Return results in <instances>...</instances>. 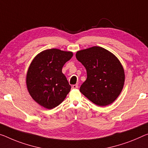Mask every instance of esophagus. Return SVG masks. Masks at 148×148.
Segmentation results:
<instances>
[{
	"instance_id": "1",
	"label": "esophagus",
	"mask_w": 148,
	"mask_h": 148,
	"mask_svg": "<svg viewBox=\"0 0 148 148\" xmlns=\"http://www.w3.org/2000/svg\"><path fill=\"white\" fill-rule=\"evenodd\" d=\"M79 87V86H78V85H73L72 86V88L73 89H77V88Z\"/></svg>"
}]
</instances>
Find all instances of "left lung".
Instances as JSON below:
<instances>
[{
	"instance_id": "left-lung-1",
	"label": "left lung",
	"mask_w": 148,
	"mask_h": 148,
	"mask_svg": "<svg viewBox=\"0 0 148 148\" xmlns=\"http://www.w3.org/2000/svg\"><path fill=\"white\" fill-rule=\"evenodd\" d=\"M76 58L87 70V77L80 91L98 106L112 103L123 88V67L114 55L103 47L94 46L77 52Z\"/></svg>"
}]
</instances>
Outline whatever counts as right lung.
Segmentation results:
<instances>
[{
    "label": "right lung",
    "mask_w": 148,
    "mask_h": 148,
    "mask_svg": "<svg viewBox=\"0 0 148 148\" xmlns=\"http://www.w3.org/2000/svg\"><path fill=\"white\" fill-rule=\"evenodd\" d=\"M72 56L71 51L49 49L38 54L32 61L26 75L27 88L40 105L52 109L64 101L71 85L62 67Z\"/></svg>",
    "instance_id": "right-lung-1"
}]
</instances>
